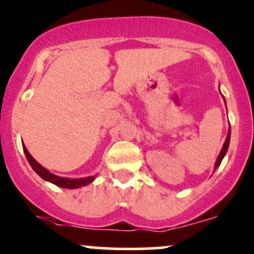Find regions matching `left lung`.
Returning <instances> with one entry per match:
<instances>
[{"instance_id": "1", "label": "left lung", "mask_w": 254, "mask_h": 254, "mask_svg": "<svg viewBox=\"0 0 254 254\" xmlns=\"http://www.w3.org/2000/svg\"><path fill=\"white\" fill-rule=\"evenodd\" d=\"M230 130H231V129H229V132H228V136H226V140H225V142H224V145H223V148H221L220 153H219V156H218V159H217V162H215V169H217V168L219 167V165H220V163H221V161H223L224 156H225V153H226V152H228V148H229V143H230V134H231V131H230Z\"/></svg>"}]
</instances>
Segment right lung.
<instances>
[{
    "mask_svg": "<svg viewBox=\"0 0 254 254\" xmlns=\"http://www.w3.org/2000/svg\"><path fill=\"white\" fill-rule=\"evenodd\" d=\"M23 149H24V153H25L29 164L31 165V168H33L34 170H35L36 174H39L42 179H45V180H47V181H50V183L55 184V185L60 186V188L78 189V188H81V186L89 185L90 183H92V181L95 180V178H93V176H89V178H82V179H66V178H61V176L52 174V173H50L49 170L45 169L41 164H39V163H37L35 159L31 157V154L29 153L25 146H24Z\"/></svg>",
    "mask_w": 254,
    "mask_h": 254,
    "instance_id": "add662e5",
    "label": "right lung"
}]
</instances>
